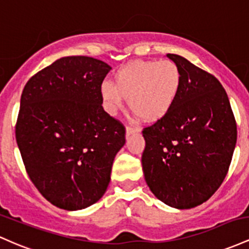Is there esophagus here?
I'll use <instances>...</instances> for the list:
<instances>
[{"label": "esophagus", "mask_w": 249, "mask_h": 249, "mask_svg": "<svg viewBox=\"0 0 249 249\" xmlns=\"http://www.w3.org/2000/svg\"><path fill=\"white\" fill-rule=\"evenodd\" d=\"M140 127H134V125H127L125 127V133H127V135H130V134L133 133H139L140 132Z\"/></svg>", "instance_id": "esophagus-1"}]
</instances>
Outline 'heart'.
Instances as JSON below:
<instances>
[{
    "instance_id": "b5f03b06",
    "label": "heart",
    "mask_w": 249,
    "mask_h": 249,
    "mask_svg": "<svg viewBox=\"0 0 249 249\" xmlns=\"http://www.w3.org/2000/svg\"><path fill=\"white\" fill-rule=\"evenodd\" d=\"M182 71L174 61L136 60L114 72V83L103 81L100 95L114 115L128 100L130 109L146 121L163 119L177 105L182 89Z\"/></svg>"
}]
</instances>
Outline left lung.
<instances>
[{"label": "left lung", "instance_id": "8db88e82", "mask_svg": "<svg viewBox=\"0 0 249 249\" xmlns=\"http://www.w3.org/2000/svg\"><path fill=\"white\" fill-rule=\"evenodd\" d=\"M182 89L172 111L143 128L144 178L153 194L178 209L206 202L225 180L236 143V122L216 77L175 54Z\"/></svg>", "mask_w": 249, "mask_h": 249}]
</instances>
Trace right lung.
<instances>
[{"instance_id":"obj_1","label":"right lung","mask_w":249,"mask_h":249,"mask_svg":"<svg viewBox=\"0 0 249 249\" xmlns=\"http://www.w3.org/2000/svg\"><path fill=\"white\" fill-rule=\"evenodd\" d=\"M110 66L88 56L58 58L22 91L16 142L30 180L56 207L79 211L103 196L125 128L100 95Z\"/></svg>"}]
</instances>
